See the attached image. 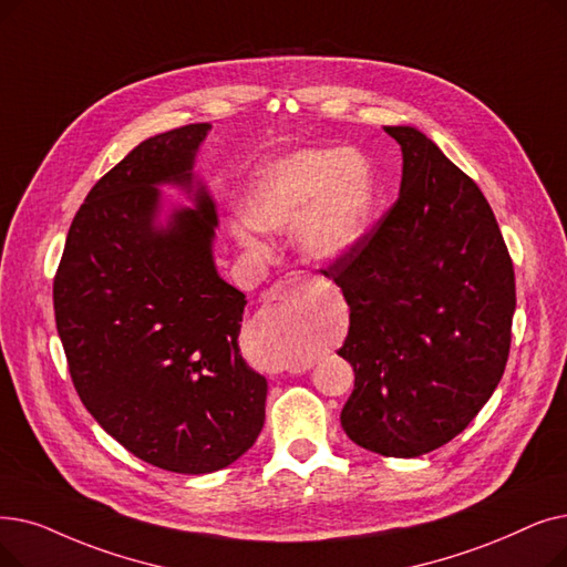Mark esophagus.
Masks as SVG:
<instances>
[{"label": "esophagus", "instance_id": "obj_1", "mask_svg": "<svg viewBox=\"0 0 567 567\" xmlns=\"http://www.w3.org/2000/svg\"><path fill=\"white\" fill-rule=\"evenodd\" d=\"M306 282H308V278L303 274H289L278 285L270 287V291L266 293V301H276V299L291 297V293L301 291L306 287Z\"/></svg>", "mask_w": 567, "mask_h": 567}]
</instances>
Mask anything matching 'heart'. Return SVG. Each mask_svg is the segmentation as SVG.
<instances>
[{"label":"heart","instance_id":"obj_1","mask_svg":"<svg viewBox=\"0 0 567 567\" xmlns=\"http://www.w3.org/2000/svg\"><path fill=\"white\" fill-rule=\"evenodd\" d=\"M371 206L373 183L359 155L342 147H308L259 171L245 217L259 231L297 225V243L306 257L336 261L359 243ZM251 228L245 223L234 227V236L248 248L257 245Z\"/></svg>","mask_w":567,"mask_h":567}]
</instances>
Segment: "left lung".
Returning a JSON list of instances; mask_svg holds the SVG:
<instances>
[{
    "mask_svg": "<svg viewBox=\"0 0 567 567\" xmlns=\"http://www.w3.org/2000/svg\"><path fill=\"white\" fill-rule=\"evenodd\" d=\"M384 132L403 153L399 199L322 274L350 306L340 424L363 450L412 458L447 445L496 391L516 293L482 189L420 130Z\"/></svg>",
    "mask_w": 567,
    "mask_h": 567,
    "instance_id": "8db88e82",
    "label": "left lung"
}]
</instances>
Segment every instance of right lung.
<instances>
[{"label":"right lung","instance_id":"obj_1","mask_svg":"<svg viewBox=\"0 0 567 567\" xmlns=\"http://www.w3.org/2000/svg\"><path fill=\"white\" fill-rule=\"evenodd\" d=\"M208 122L145 138L85 196L53 282L69 373L87 412L145 463L223 471L264 426L266 378L238 348L245 293L213 261L215 204L194 181ZM159 184L194 209L156 223Z\"/></svg>","mask_w":567,"mask_h":567}]
</instances>
